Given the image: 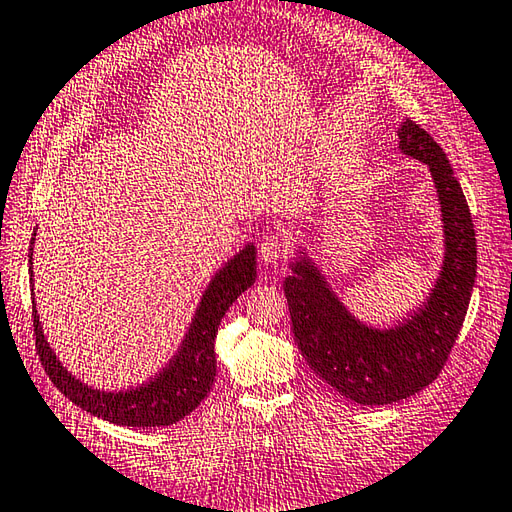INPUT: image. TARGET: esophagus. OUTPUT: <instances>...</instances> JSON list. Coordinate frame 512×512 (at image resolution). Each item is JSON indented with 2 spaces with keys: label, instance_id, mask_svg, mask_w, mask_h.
<instances>
[{
  "label": "esophagus",
  "instance_id": "34e87169",
  "mask_svg": "<svg viewBox=\"0 0 512 512\" xmlns=\"http://www.w3.org/2000/svg\"><path fill=\"white\" fill-rule=\"evenodd\" d=\"M290 250V242L286 233H268L264 235L262 244H259V257H262L264 264H279L284 262Z\"/></svg>",
  "mask_w": 512,
  "mask_h": 512
}]
</instances>
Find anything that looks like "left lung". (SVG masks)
I'll use <instances>...</instances> for the list:
<instances>
[{"instance_id": "1", "label": "left lung", "mask_w": 512, "mask_h": 512, "mask_svg": "<svg viewBox=\"0 0 512 512\" xmlns=\"http://www.w3.org/2000/svg\"><path fill=\"white\" fill-rule=\"evenodd\" d=\"M397 135L399 150L428 166L442 210V270L422 308L390 328L364 324L304 246L284 279L295 342L308 366L364 406L399 402L435 382L462 330L477 273L473 217L446 153L413 119H404Z\"/></svg>"}]
</instances>
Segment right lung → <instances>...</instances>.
<instances>
[{
  "mask_svg": "<svg viewBox=\"0 0 512 512\" xmlns=\"http://www.w3.org/2000/svg\"><path fill=\"white\" fill-rule=\"evenodd\" d=\"M37 228L30 239L28 273L33 284V244ZM257 277V248L246 244L239 253L228 259V264L217 270L215 277L206 286L202 302H199L193 322H190L186 335L179 344L177 353L170 362L146 382L130 386L126 390H104L95 388L75 377L59 362L55 350L50 348L42 330V322L37 315L35 290L33 295V324H35V344L39 359H42L46 375L50 377L62 393L86 413L102 417L117 426L135 428H155L170 426L184 419L186 415L202 404V399L210 393L217 373L215 359V337L222 317L235 299L255 284Z\"/></svg>",
  "mask_w": 512,
  "mask_h": 512,
  "instance_id": "1",
  "label": "right lung"
}]
</instances>
